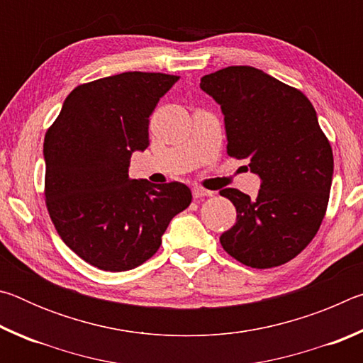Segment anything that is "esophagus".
<instances>
[{
    "instance_id": "obj_1",
    "label": "esophagus",
    "mask_w": 363,
    "mask_h": 363,
    "mask_svg": "<svg viewBox=\"0 0 363 363\" xmlns=\"http://www.w3.org/2000/svg\"><path fill=\"white\" fill-rule=\"evenodd\" d=\"M192 195H194V199H201V196H211L213 192H211V190H206V189H201V187H194Z\"/></svg>"
}]
</instances>
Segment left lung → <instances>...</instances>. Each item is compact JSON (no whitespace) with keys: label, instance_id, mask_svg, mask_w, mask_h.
<instances>
[{"label":"left lung","instance_id":"obj_1","mask_svg":"<svg viewBox=\"0 0 363 363\" xmlns=\"http://www.w3.org/2000/svg\"><path fill=\"white\" fill-rule=\"evenodd\" d=\"M200 88L223 110L227 153L261 177L256 199L219 192L237 210L219 242L245 266H281L315 237L330 199L333 150L315 108L299 89L248 65L205 75Z\"/></svg>","mask_w":363,"mask_h":363}]
</instances>
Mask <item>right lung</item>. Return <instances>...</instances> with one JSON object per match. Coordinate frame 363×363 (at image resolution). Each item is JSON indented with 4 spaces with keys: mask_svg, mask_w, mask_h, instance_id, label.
I'll use <instances>...</instances> for the list:
<instances>
[{
    "mask_svg": "<svg viewBox=\"0 0 363 363\" xmlns=\"http://www.w3.org/2000/svg\"><path fill=\"white\" fill-rule=\"evenodd\" d=\"M179 77L125 72L77 86L45 136L48 213L64 243L91 266L123 272L157 253L192 192L182 182L130 179L149 145V118Z\"/></svg>",
    "mask_w": 363,
    "mask_h": 363,
    "instance_id": "obj_1",
    "label": "right lung"
}]
</instances>
